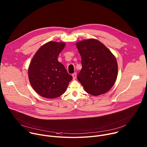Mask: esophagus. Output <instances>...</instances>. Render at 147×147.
<instances>
[{"label": "esophagus", "instance_id": "1", "mask_svg": "<svg viewBox=\"0 0 147 147\" xmlns=\"http://www.w3.org/2000/svg\"><path fill=\"white\" fill-rule=\"evenodd\" d=\"M72 76H73V80H74L76 78V77H77V73H74L72 74Z\"/></svg>", "mask_w": 147, "mask_h": 147}]
</instances>
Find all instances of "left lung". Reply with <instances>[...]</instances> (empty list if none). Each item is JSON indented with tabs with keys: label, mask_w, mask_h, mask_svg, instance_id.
Returning <instances> with one entry per match:
<instances>
[{
	"label": "left lung",
	"mask_w": 147,
	"mask_h": 147,
	"mask_svg": "<svg viewBox=\"0 0 147 147\" xmlns=\"http://www.w3.org/2000/svg\"><path fill=\"white\" fill-rule=\"evenodd\" d=\"M81 57L82 69L77 79L88 94L97 96L109 91L116 80L118 66L115 56L97 39L76 43Z\"/></svg>",
	"instance_id": "left-lung-1"
}]
</instances>
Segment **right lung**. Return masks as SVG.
<instances>
[{
  "mask_svg": "<svg viewBox=\"0 0 147 147\" xmlns=\"http://www.w3.org/2000/svg\"><path fill=\"white\" fill-rule=\"evenodd\" d=\"M65 42L50 41L41 46L33 56L28 74L33 89L40 96L53 99L63 94L73 79L57 57Z\"/></svg>",
  "mask_w": 147,
  "mask_h": 147,
  "instance_id": "obj_1",
  "label": "right lung"
}]
</instances>
